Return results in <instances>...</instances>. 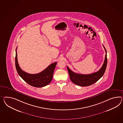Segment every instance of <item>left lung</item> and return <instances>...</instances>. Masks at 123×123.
<instances>
[{"instance_id": "1", "label": "left lung", "mask_w": 123, "mask_h": 123, "mask_svg": "<svg viewBox=\"0 0 123 123\" xmlns=\"http://www.w3.org/2000/svg\"><path fill=\"white\" fill-rule=\"evenodd\" d=\"M103 46L106 52L105 60L102 67L97 72L89 74H82L74 72L69 69L68 66H67V68L69 74V78L71 81L74 83L76 85L82 86H89L97 82L104 75L107 65V55L106 49L104 45Z\"/></svg>"}]
</instances>
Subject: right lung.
Wrapping results in <instances>:
<instances>
[{
	"label": "right lung",
	"instance_id": "obj_1",
	"mask_svg": "<svg viewBox=\"0 0 123 123\" xmlns=\"http://www.w3.org/2000/svg\"><path fill=\"white\" fill-rule=\"evenodd\" d=\"M16 49L15 57L16 69L20 77L29 85L36 87H42L49 84L53 79L54 70L57 65V62L51 64L41 72L37 74H28L22 70L19 66L17 61Z\"/></svg>",
	"mask_w": 123,
	"mask_h": 123
}]
</instances>
